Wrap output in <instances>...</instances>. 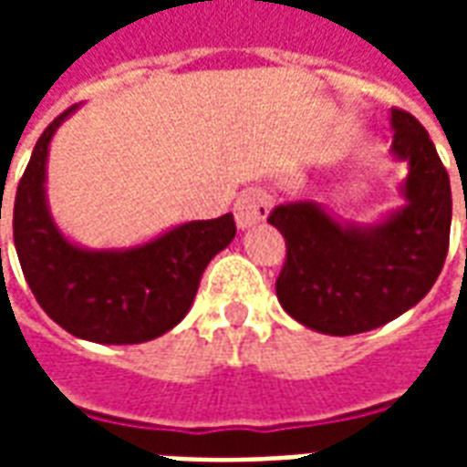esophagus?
<instances>
[{"mask_svg": "<svg viewBox=\"0 0 467 467\" xmlns=\"http://www.w3.org/2000/svg\"><path fill=\"white\" fill-rule=\"evenodd\" d=\"M267 213H270V194L263 190H247L234 202V223L240 230L263 223Z\"/></svg>", "mask_w": 467, "mask_h": 467, "instance_id": "1", "label": "esophagus"}]
</instances>
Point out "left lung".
I'll return each mask as SVG.
<instances>
[{
    "label": "left lung",
    "mask_w": 467,
    "mask_h": 467,
    "mask_svg": "<svg viewBox=\"0 0 467 467\" xmlns=\"http://www.w3.org/2000/svg\"><path fill=\"white\" fill-rule=\"evenodd\" d=\"M392 154L408 162L405 207L370 227L343 224L315 202L277 204L267 223L287 247L275 283L285 313L325 335L390 323L431 293L451 243V180L410 112L392 109ZM467 217V210H465Z\"/></svg>",
    "instance_id": "1"
}]
</instances>
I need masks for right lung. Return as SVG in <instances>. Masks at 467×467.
Segmentation results:
<instances>
[{"instance_id": "right-lung-1", "label": "right lung", "mask_w": 467, "mask_h": 467, "mask_svg": "<svg viewBox=\"0 0 467 467\" xmlns=\"http://www.w3.org/2000/svg\"><path fill=\"white\" fill-rule=\"evenodd\" d=\"M69 107L36 140L15 197V247L36 303L75 337L137 345L160 337L192 307L204 267L233 243V214L194 220L130 250H85L57 230L45 194L47 152ZM2 220V204H0Z\"/></svg>"}]
</instances>
